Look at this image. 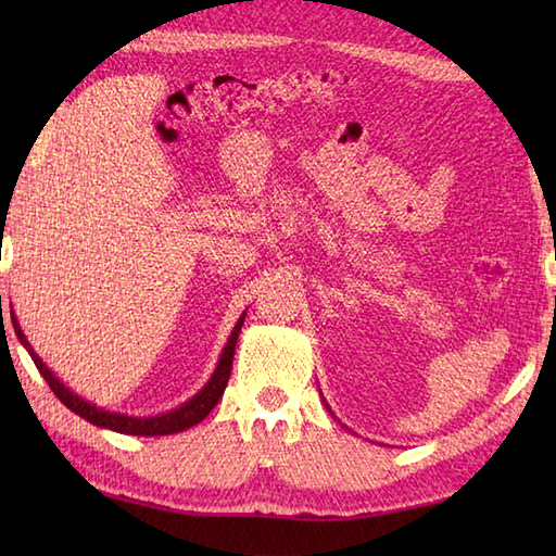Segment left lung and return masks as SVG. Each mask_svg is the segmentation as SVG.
I'll use <instances>...</instances> for the list:
<instances>
[{"label": "left lung", "instance_id": "left-lung-1", "mask_svg": "<svg viewBox=\"0 0 556 556\" xmlns=\"http://www.w3.org/2000/svg\"><path fill=\"white\" fill-rule=\"evenodd\" d=\"M325 406H327V404H325ZM327 410H329V413H332V408H329V406H327Z\"/></svg>", "mask_w": 556, "mask_h": 556}]
</instances>
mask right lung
<instances>
[{"instance_id": "add662e5", "label": "right lung", "mask_w": 556, "mask_h": 556, "mask_svg": "<svg viewBox=\"0 0 556 556\" xmlns=\"http://www.w3.org/2000/svg\"><path fill=\"white\" fill-rule=\"evenodd\" d=\"M243 320H245V313L239 317V323L233 325L227 344H224V351H222V356L217 361L215 372H212V377L205 382V387L200 389L195 396L184 401L181 406H176L167 413H157V416L138 418V416H126V413H114V410H108V408H100L96 404H90V401H86L83 396L71 392V389L62 380H59V377L50 368H47L38 353L33 351V346L28 344V339H26V334H23V329L16 320L14 311H11V325H14V332H16L18 341L23 344V349L30 353L35 368L40 370V375L45 377V382L50 384V389L56 394V399L62 401L66 408L74 410L76 416L86 418L88 422L98 425V428L114 430V432H122V434H138V437H162V434L184 432L188 428H193V425H198L203 418H207V413L217 406V401L222 399L224 389H227L229 375H231V363H233V351H236V339H239Z\"/></svg>"}]
</instances>
